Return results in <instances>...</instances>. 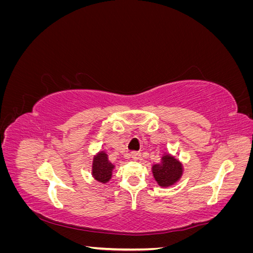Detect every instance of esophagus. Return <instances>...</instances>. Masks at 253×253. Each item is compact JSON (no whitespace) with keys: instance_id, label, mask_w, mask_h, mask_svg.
I'll return each mask as SVG.
<instances>
[{"instance_id":"1","label":"esophagus","mask_w":253,"mask_h":253,"mask_svg":"<svg viewBox=\"0 0 253 253\" xmlns=\"http://www.w3.org/2000/svg\"><path fill=\"white\" fill-rule=\"evenodd\" d=\"M131 156H132V158H133L134 160H139L141 154H140V152H133L132 154H131Z\"/></svg>"}]
</instances>
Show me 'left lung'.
I'll list each match as a JSON object with an SVG mask.
<instances>
[{
    "mask_svg": "<svg viewBox=\"0 0 253 253\" xmlns=\"http://www.w3.org/2000/svg\"><path fill=\"white\" fill-rule=\"evenodd\" d=\"M181 166L169 155L163 157L162 165L153 167V175L160 187H169L177 181L181 175Z\"/></svg>",
    "mask_w": 253,
    "mask_h": 253,
    "instance_id": "left-lung-1",
    "label": "left lung"
}]
</instances>
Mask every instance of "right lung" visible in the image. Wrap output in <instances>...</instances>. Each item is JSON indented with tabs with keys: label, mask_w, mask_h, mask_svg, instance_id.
Returning <instances> with one entry per match:
<instances>
[{
	"label": "right lung",
	"mask_w": 253,
	"mask_h": 253,
	"mask_svg": "<svg viewBox=\"0 0 253 253\" xmlns=\"http://www.w3.org/2000/svg\"><path fill=\"white\" fill-rule=\"evenodd\" d=\"M114 166L109 163L105 153H99L94 159L93 164V175L96 180L100 182L109 181L112 176V170Z\"/></svg>",
	"instance_id": "add662e5"
}]
</instances>
